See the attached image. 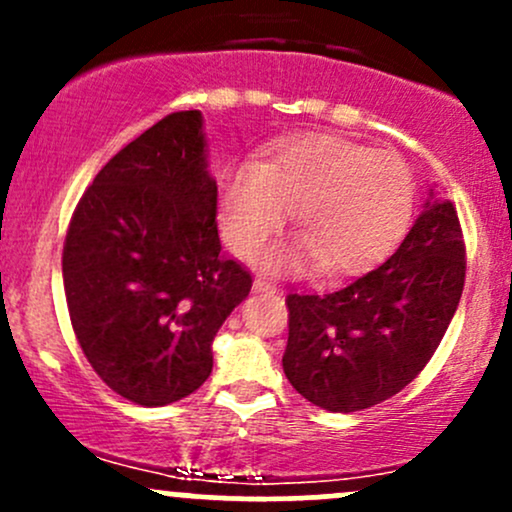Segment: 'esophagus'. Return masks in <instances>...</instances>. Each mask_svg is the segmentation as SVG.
<instances>
[{"mask_svg":"<svg viewBox=\"0 0 512 512\" xmlns=\"http://www.w3.org/2000/svg\"><path fill=\"white\" fill-rule=\"evenodd\" d=\"M252 291H255V293H269V296H272V293H276L279 289H276V286L272 284V281L257 279L255 284H252Z\"/></svg>","mask_w":512,"mask_h":512,"instance_id":"1","label":"esophagus"}]
</instances>
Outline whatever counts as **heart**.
<instances>
[{"label":"heart","instance_id":"heart-1","mask_svg":"<svg viewBox=\"0 0 512 512\" xmlns=\"http://www.w3.org/2000/svg\"><path fill=\"white\" fill-rule=\"evenodd\" d=\"M414 175L387 151L337 134H298L274 146L264 163L236 161L219 182L226 245L255 257L284 228L303 243L267 260L274 272L320 262L327 274H356L392 250L414 211Z\"/></svg>","mask_w":512,"mask_h":512}]
</instances>
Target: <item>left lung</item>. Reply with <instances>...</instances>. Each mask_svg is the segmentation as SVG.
<instances>
[{
    "instance_id": "8db88e82",
    "label": "left lung",
    "mask_w": 512,
    "mask_h": 512,
    "mask_svg": "<svg viewBox=\"0 0 512 512\" xmlns=\"http://www.w3.org/2000/svg\"><path fill=\"white\" fill-rule=\"evenodd\" d=\"M450 199L428 197L390 260L325 296L289 293L284 373L315 407L361 411L404 390L431 361L464 286Z\"/></svg>"
}]
</instances>
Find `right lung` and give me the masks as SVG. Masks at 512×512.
<instances>
[{
  "label": "right lung",
  "instance_id": "right-lung-1",
  "mask_svg": "<svg viewBox=\"0 0 512 512\" xmlns=\"http://www.w3.org/2000/svg\"><path fill=\"white\" fill-rule=\"evenodd\" d=\"M199 110L129 142L76 204L62 252L81 351L117 395L163 407L214 366L216 332L252 276L221 252Z\"/></svg>",
  "mask_w": 512,
  "mask_h": 512
}]
</instances>
